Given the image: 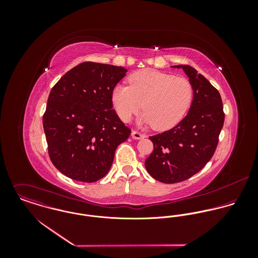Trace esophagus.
Listing matches in <instances>:
<instances>
[{"mask_svg": "<svg viewBox=\"0 0 258 258\" xmlns=\"http://www.w3.org/2000/svg\"><path fill=\"white\" fill-rule=\"evenodd\" d=\"M132 138H134V139H143V138H145V134H143L139 131H132Z\"/></svg>", "mask_w": 258, "mask_h": 258, "instance_id": "esophagus-1", "label": "esophagus"}]
</instances>
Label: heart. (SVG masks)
Segmentation results:
<instances>
[{"instance_id":"b5f03b06","label":"heart","mask_w":258,"mask_h":258,"mask_svg":"<svg viewBox=\"0 0 258 258\" xmlns=\"http://www.w3.org/2000/svg\"><path fill=\"white\" fill-rule=\"evenodd\" d=\"M192 100L194 87L187 78L155 70L132 74L129 86L119 84L112 91L114 108L122 121L129 122L143 106L142 121L157 130L177 125Z\"/></svg>"}]
</instances>
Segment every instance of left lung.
I'll return each mask as SVG.
<instances>
[{
    "instance_id": "1",
    "label": "left lung",
    "mask_w": 258,
    "mask_h": 258,
    "mask_svg": "<svg viewBox=\"0 0 258 258\" xmlns=\"http://www.w3.org/2000/svg\"><path fill=\"white\" fill-rule=\"evenodd\" d=\"M182 68L194 87L187 115L174 128L150 136L154 151L145 162L157 181L176 184L200 172L212 159L219 144L224 112L219 90L194 68Z\"/></svg>"
}]
</instances>
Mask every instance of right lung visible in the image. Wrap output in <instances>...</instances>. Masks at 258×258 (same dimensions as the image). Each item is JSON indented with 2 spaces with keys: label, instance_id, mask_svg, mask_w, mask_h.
I'll return each instance as SVG.
<instances>
[{
  "label": "right lung",
  "instance_id": "add662e5",
  "mask_svg": "<svg viewBox=\"0 0 258 258\" xmlns=\"http://www.w3.org/2000/svg\"><path fill=\"white\" fill-rule=\"evenodd\" d=\"M121 67L82 62L51 88L42 124L50 161L67 177L102 179L116 148L131 134L113 109L112 91L125 76Z\"/></svg>",
  "mask_w": 258,
  "mask_h": 258
}]
</instances>
